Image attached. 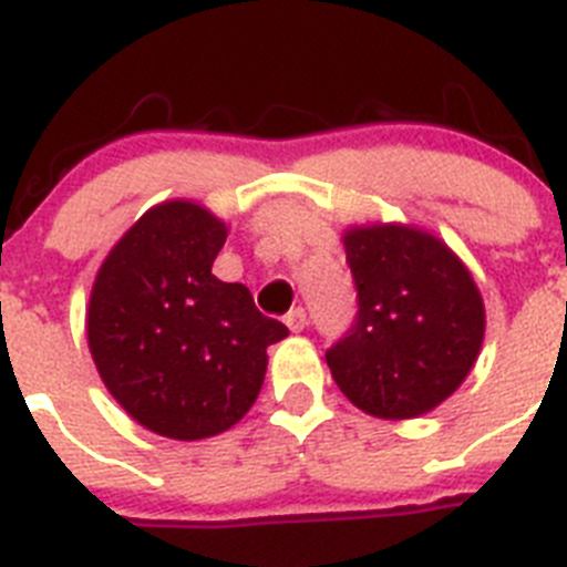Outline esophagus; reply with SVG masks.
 <instances>
[{
  "label": "esophagus",
  "instance_id": "esophagus-1",
  "mask_svg": "<svg viewBox=\"0 0 567 567\" xmlns=\"http://www.w3.org/2000/svg\"><path fill=\"white\" fill-rule=\"evenodd\" d=\"M284 323H287V327L292 329V332H303V329H307V312H303V309H300V307H295L292 312H289L287 318H284Z\"/></svg>",
  "mask_w": 567,
  "mask_h": 567
}]
</instances>
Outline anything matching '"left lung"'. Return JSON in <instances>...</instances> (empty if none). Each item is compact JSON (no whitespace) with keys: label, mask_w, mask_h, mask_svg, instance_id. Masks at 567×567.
I'll return each instance as SVG.
<instances>
[{"label":"left lung","mask_w":567,"mask_h":567,"mask_svg":"<svg viewBox=\"0 0 567 567\" xmlns=\"http://www.w3.org/2000/svg\"><path fill=\"white\" fill-rule=\"evenodd\" d=\"M340 240L360 309L352 332L327 352L334 383L372 417L434 412L483 349L477 280L440 235L417 224H352Z\"/></svg>","instance_id":"8db88e82"}]
</instances>
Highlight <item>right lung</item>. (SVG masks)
<instances>
[{"label": "right lung", "mask_w": 567, "mask_h": 567, "mask_svg": "<svg viewBox=\"0 0 567 567\" xmlns=\"http://www.w3.org/2000/svg\"><path fill=\"white\" fill-rule=\"evenodd\" d=\"M227 224L204 204H155L115 240L87 303V346L115 403L169 440H207L252 409L267 349L289 334L244 284L213 275Z\"/></svg>", "instance_id": "obj_1"}]
</instances>
